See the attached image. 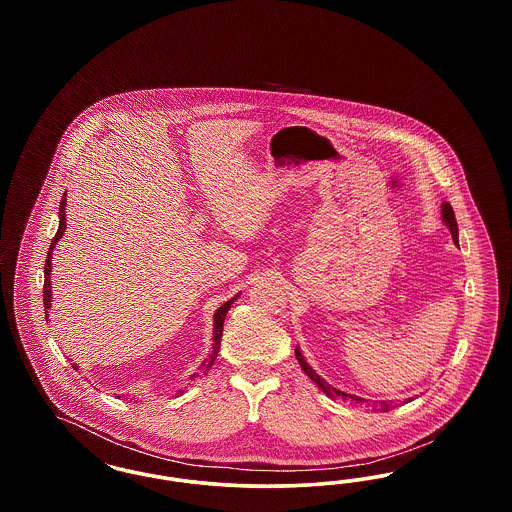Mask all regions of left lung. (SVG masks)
<instances>
[{
	"label": "left lung",
	"mask_w": 512,
	"mask_h": 512,
	"mask_svg": "<svg viewBox=\"0 0 512 512\" xmlns=\"http://www.w3.org/2000/svg\"><path fill=\"white\" fill-rule=\"evenodd\" d=\"M441 219H443V222L447 224V228L451 230L453 242H455V244H459V228H457V219H455L453 207H451L449 203H443V205H441ZM295 357H297V363H299L301 368L305 370V374H307V376H309V378L317 384L318 388L324 391L328 397H332V399L341 397L343 401L351 399V401H355V403H365V399H361V397H357V395H347L345 391L336 390V388H332L326 380H322V378L318 376L317 372L309 366V363L305 361V357L301 355L299 347H295ZM393 407H395V405H393V401H378V403H372V409H380V411H390Z\"/></svg>",
	"instance_id": "8db88e82"
}]
</instances>
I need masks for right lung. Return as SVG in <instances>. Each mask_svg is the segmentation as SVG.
Segmentation results:
<instances>
[{
  "label": "right lung",
  "instance_id": "1",
  "mask_svg": "<svg viewBox=\"0 0 512 512\" xmlns=\"http://www.w3.org/2000/svg\"><path fill=\"white\" fill-rule=\"evenodd\" d=\"M65 205H67V194L61 197V203H59V228H57V234H55V238L51 240V245H49L48 257H46V265H44V309H46V318H48V309L51 307V280H49V274H51V255H53V247L55 244L61 240V236L65 234V228H67V217H65ZM234 299H238V295L236 297H232L230 301H226L224 305H220L219 309H217V313H215V317H213V353L209 355V359H205L201 366H199V372H195L194 376L190 378V380H194L197 378L201 372L205 374L211 366L215 365V359H217V353H219L220 349V338H222V326H224V318H226V313H228V309H230V305L234 303ZM74 370L78 368V366L73 365Z\"/></svg>",
  "mask_w": 512,
  "mask_h": 512
}]
</instances>
